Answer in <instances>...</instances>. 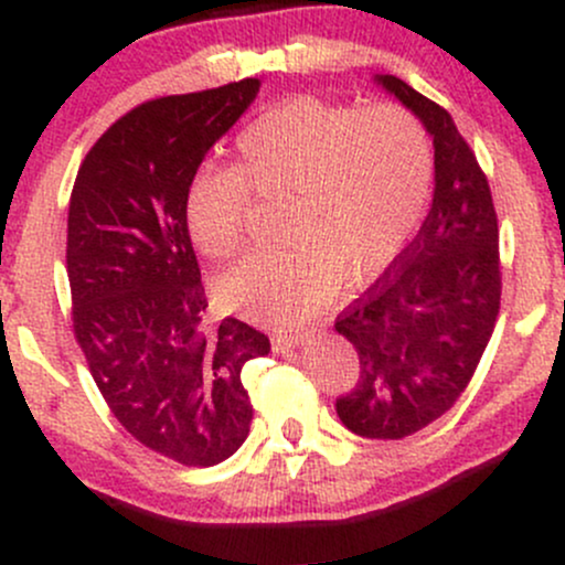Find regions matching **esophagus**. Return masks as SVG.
Listing matches in <instances>:
<instances>
[{"label":"esophagus","instance_id":"obj_1","mask_svg":"<svg viewBox=\"0 0 565 565\" xmlns=\"http://www.w3.org/2000/svg\"><path fill=\"white\" fill-rule=\"evenodd\" d=\"M305 337H308V334H297V332H276V334H274V348H276V350H281V353H284V350L302 345Z\"/></svg>","mask_w":565,"mask_h":565}]
</instances>
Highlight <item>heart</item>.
Here are the masks:
<instances>
[{"label":"heart","mask_w":565,"mask_h":565,"mask_svg":"<svg viewBox=\"0 0 565 565\" xmlns=\"http://www.w3.org/2000/svg\"><path fill=\"white\" fill-rule=\"evenodd\" d=\"M236 146L242 164L204 167L191 180L185 220L193 244L225 260L246 242L252 190L291 196V244L255 252L220 281L225 302L257 321L297 323L327 305L342 276H377L430 201V135L398 103L297 97L257 116Z\"/></svg>","instance_id":"obj_1"}]
</instances>
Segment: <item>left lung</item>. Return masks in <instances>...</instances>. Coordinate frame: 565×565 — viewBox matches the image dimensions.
Listing matches in <instances>:
<instances>
[{"mask_svg": "<svg viewBox=\"0 0 565 565\" xmlns=\"http://www.w3.org/2000/svg\"><path fill=\"white\" fill-rule=\"evenodd\" d=\"M374 82L423 121L436 191L423 228L380 281L337 316L361 374L337 398L350 433L398 440L446 414L476 374L499 316V228L489 180L451 114L398 76Z\"/></svg>", "mask_w": 565, "mask_h": 565, "instance_id": "left-lung-1", "label": "left lung"}]
</instances>
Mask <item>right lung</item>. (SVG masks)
<instances>
[{
	"label": "right lung",
	"instance_id": "obj_1",
	"mask_svg": "<svg viewBox=\"0 0 565 565\" xmlns=\"http://www.w3.org/2000/svg\"><path fill=\"white\" fill-rule=\"evenodd\" d=\"M260 79L167 95L114 121L76 172L68 204L71 321L97 391L121 427L188 468L228 459L249 436L242 382L268 337L206 321L185 196L206 151Z\"/></svg>",
	"mask_w": 565,
	"mask_h": 565
}]
</instances>
